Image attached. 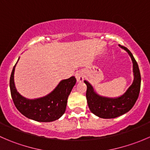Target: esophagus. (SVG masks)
Masks as SVG:
<instances>
[{
	"mask_svg": "<svg viewBox=\"0 0 150 150\" xmlns=\"http://www.w3.org/2000/svg\"><path fill=\"white\" fill-rule=\"evenodd\" d=\"M84 77V73L82 71H78L75 73V78H76V80L78 82H81V81H83Z\"/></svg>",
	"mask_w": 150,
	"mask_h": 150,
	"instance_id": "esophagus-1",
	"label": "esophagus"
}]
</instances>
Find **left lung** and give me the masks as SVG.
Masks as SVG:
<instances>
[{"label":"left lung","instance_id":"obj_1","mask_svg":"<svg viewBox=\"0 0 150 150\" xmlns=\"http://www.w3.org/2000/svg\"><path fill=\"white\" fill-rule=\"evenodd\" d=\"M128 52L133 62L134 81L126 91L119 97L108 98L99 96L94 91L93 86L84 81L87 86L86 99L91 112L95 115L105 119L115 118L128 112L135 104L139 97L141 87V75L138 64L131 51L125 47L120 46Z\"/></svg>","mask_w":150,"mask_h":150}]
</instances>
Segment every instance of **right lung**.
<instances>
[{
	"mask_svg": "<svg viewBox=\"0 0 150 150\" xmlns=\"http://www.w3.org/2000/svg\"><path fill=\"white\" fill-rule=\"evenodd\" d=\"M16 64L11 75L10 90L16 109L28 118L38 122H51L61 117L65 112L67 98L76 83V78L72 76L62 80L52 92L43 97L28 99L19 94L15 87L13 75Z\"/></svg>",
	"mask_w": 150,
	"mask_h": 150,
	"instance_id": "add662e5",
	"label": "right lung"
}]
</instances>
